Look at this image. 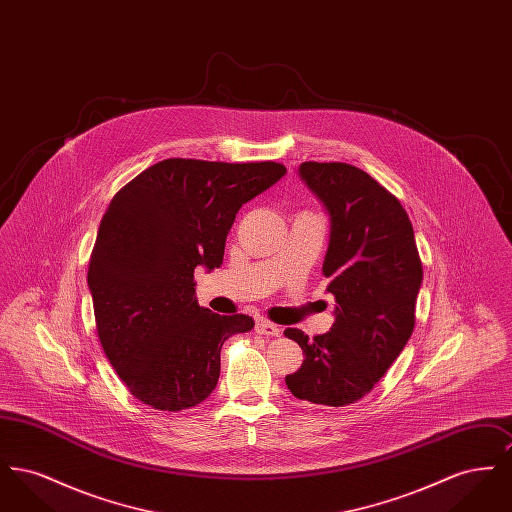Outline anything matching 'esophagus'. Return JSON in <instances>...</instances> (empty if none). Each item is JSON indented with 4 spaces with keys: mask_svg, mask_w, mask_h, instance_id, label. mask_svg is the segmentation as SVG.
<instances>
[{
    "mask_svg": "<svg viewBox=\"0 0 512 512\" xmlns=\"http://www.w3.org/2000/svg\"><path fill=\"white\" fill-rule=\"evenodd\" d=\"M255 330H257V334L267 336V338H278L280 332H282L276 324H272V322H268V320H259L257 326H255Z\"/></svg>",
    "mask_w": 512,
    "mask_h": 512,
    "instance_id": "obj_1",
    "label": "esophagus"
}]
</instances>
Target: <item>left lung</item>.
<instances>
[{"instance_id": "1", "label": "left lung", "mask_w": 512, "mask_h": 512, "mask_svg": "<svg viewBox=\"0 0 512 512\" xmlns=\"http://www.w3.org/2000/svg\"><path fill=\"white\" fill-rule=\"evenodd\" d=\"M299 176L330 215L322 274L336 320L313 340L297 328L284 332L305 355L286 386L297 399L345 407L380 382L411 338L422 263L407 211L370 174L305 161Z\"/></svg>"}]
</instances>
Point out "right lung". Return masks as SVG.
Returning a JSON list of instances; mask_svg holds the SVG:
<instances>
[{"label": "right lung", "instance_id": "obj_1", "mask_svg": "<svg viewBox=\"0 0 512 512\" xmlns=\"http://www.w3.org/2000/svg\"><path fill=\"white\" fill-rule=\"evenodd\" d=\"M284 174L274 161L174 157L140 172L111 199L88 286L103 353L138 401L178 413L217 388L222 343L255 322L199 307L194 270L222 265L240 207Z\"/></svg>", "mask_w": 512, "mask_h": 512}]
</instances>
